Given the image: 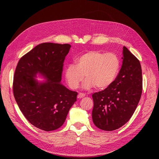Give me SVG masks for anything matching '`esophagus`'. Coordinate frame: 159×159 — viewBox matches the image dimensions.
Returning <instances> with one entry per match:
<instances>
[{"instance_id": "34e87169", "label": "esophagus", "mask_w": 159, "mask_h": 159, "mask_svg": "<svg viewBox=\"0 0 159 159\" xmlns=\"http://www.w3.org/2000/svg\"><path fill=\"white\" fill-rule=\"evenodd\" d=\"M84 97H85V95L84 93H79V95H78V98H82Z\"/></svg>"}]
</instances>
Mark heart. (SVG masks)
Segmentation results:
<instances>
[{
	"label": "heart",
	"instance_id": "1",
	"mask_svg": "<svg viewBox=\"0 0 159 159\" xmlns=\"http://www.w3.org/2000/svg\"><path fill=\"white\" fill-rule=\"evenodd\" d=\"M119 69L120 60L116 54L91 50L78 57L75 64L66 66L64 77L71 89H77L85 75L83 89L89 90L96 86L104 89L113 84Z\"/></svg>",
	"mask_w": 159,
	"mask_h": 159
}]
</instances>
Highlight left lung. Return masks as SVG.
<instances>
[{
	"mask_svg": "<svg viewBox=\"0 0 159 159\" xmlns=\"http://www.w3.org/2000/svg\"><path fill=\"white\" fill-rule=\"evenodd\" d=\"M121 69L113 84L94 93L92 119L95 126L105 131L117 129L134 113L143 89L139 61L124 46Z\"/></svg>",
	"mask_w": 159,
	"mask_h": 159,
	"instance_id": "left-lung-1",
	"label": "left lung"
}]
</instances>
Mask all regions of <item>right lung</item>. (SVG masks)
<instances>
[{"label":"right lung","instance_id":"add662e5","mask_svg":"<svg viewBox=\"0 0 159 159\" xmlns=\"http://www.w3.org/2000/svg\"><path fill=\"white\" fill-rule=\"evenodd\" d=\"M71 46L46 43L37 45L19 60L15 71L13 95L21 112L36 128H59L78 95L61 82L63 63ZM45 79L39 81L36 75Z\"/></svg>","mask_w":159,"mask_h":159}]
</instances>
